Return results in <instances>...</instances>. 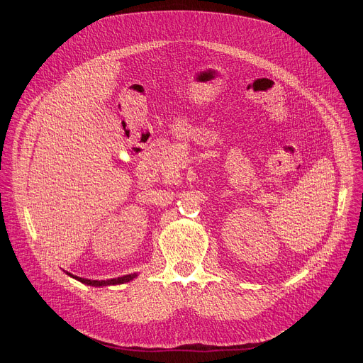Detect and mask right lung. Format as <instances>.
I'll use <instances>...</instances> for the list:
<instances>
[{"mask_svg": "<svg viewBox=\"0 0 363 363\" xmlns=\"http://www.w3.org/2000/svg\"><path fill=\"white\" fill-rule=\"evenodd\" d=\"M72 276V274H70ZM74 277L76 280L84 283V284H89V286H96V287H100V286H111V284H123V283H128L130 280H133L136 277V274H126L123 277H118V279H111V280H87V279H82V277H77V276H72Z\"/></svg>", "mask_w": 363, "mask_h": 363, "instance_id": "obj_1", "label": "right lung"}]
</instances>
